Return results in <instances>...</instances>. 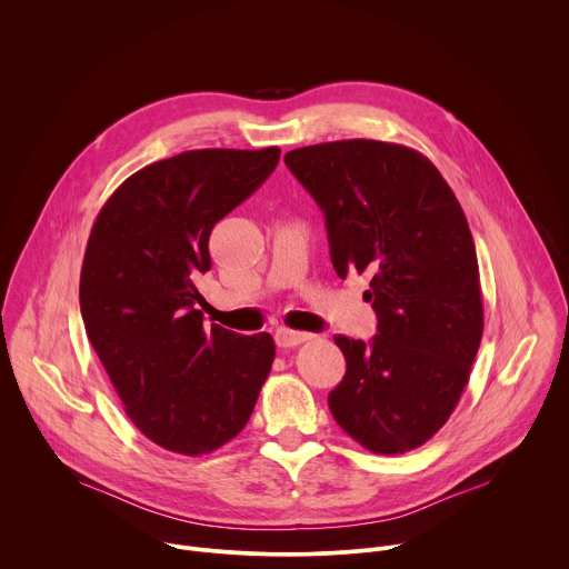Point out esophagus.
<instances>
[{"instance_id":"1","label":"esophagus","mask_w":569,"mask_h":569,"mask_svg":"<svg viewBox=\"0 0 569 569\" xmlns=\"http://www.w3.org/2000/svg\"><path fill=\"white\" fill-rule=\"evenodd\" d=\"M310 338H312L310 333L292 331V329H286V327H281V329H277V331H274V340H277V345H279L281 349L297 347V345H301V342H306V340H310Z\"/></svg>"}]
</instances>
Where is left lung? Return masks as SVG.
I'll list each match as a JSON object with an SVG mask.
<instances>
[{"mask_svg": "<svg viewBox=\"0 0 569 569\" xmlns=\"http://www.w3.org/2000/svg\"><path fill=\"white\" fill-rule=\"evenodd\" d=\"M327 218L340 279L371 277L369 340L336 336L347 373L329 393L338 426L376 455L423 446L468 385L483 308L472 233L437 167L408 146L347 139L286 152Z\"/></svg>", "mask_w": 569, "mask_h": 569, "instance_id": "1", "label": "left lung"}]
</instances>
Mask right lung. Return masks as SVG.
Instances as JSON below:
<instances>
[{
	"label": "right lung",
	"instance_id": "right-lung-1",
	"mask_svg": "<svg viewBox=\"0 0 569 569\" xmlns=\"http://www.w3.org/2000/svg\"><path fill=\"white\" fill-rule=\"evenodd\" d=\"M281 150L204 148L130 176L103 204L80 270V315L130 421L157 446L209 455L252 417L270 333L204 327L209 236L277 169Z\"/></svg>",
	"mask_w": 569,
	"mask_h": 569
}]
</instances>
